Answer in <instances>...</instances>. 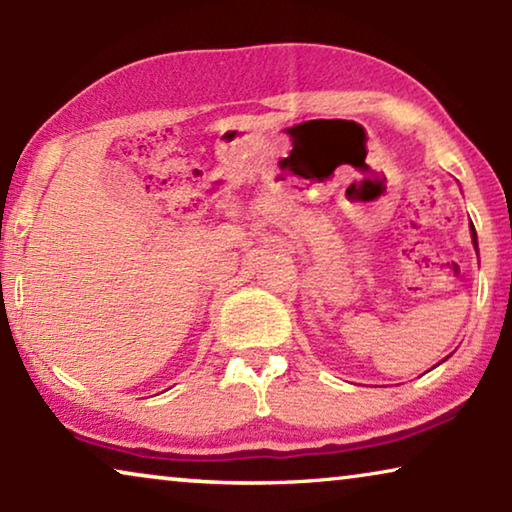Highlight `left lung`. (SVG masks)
Here are the masks:
<instances>
[{"label": "left lung", "instance_id": "left-lung-1", "mask_svg": "<svg viewBox=\"0 0 512 512\" xmlns=\"http://www.w3.org/2000/svg\"><path fill=\"white\" fill-rule=\"evenodd\" d=\"M470 236H473V243H475V250H478V234H475V229H470Z\"/></svg>", "mask_w": 512, "mask_h": 512}]
</instances>
